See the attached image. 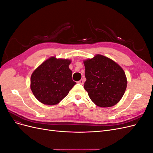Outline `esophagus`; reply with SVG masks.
I'll return each mask as SVG.
<instances>
[{
    "label": "esophagus",
    "instance_id": "obj_1",
    "mask_svg": "<svg viewBox=\"0 0 153 153\" xmlns=\"http://www.w3.org/2000/svg\"><path fill=\"white\" fill-rule=\"evenodd\" d=\"M84 79H81L80 80H79V81L78 82V84H80L83 85V84H84Z\"/></svg>",
    "mask_w": 153,
    "mask_h": 153
}]
</instances>
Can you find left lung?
Listing matches in <instances>:
<instances>
[{"mask_svg": "<svg viewBox=\"0 0 153 153\" xmlns=\"http://www.w3.org/2000/svg\"><path fill=\"white\" fill-rule=\"evenodd\" d=\"M84 89L97 106L110 107L123 96L127 87V78L119 64L102 55L97 54L84 61Z\"/></svg>", "mask_w": 153, "mask_h": 153, "instance_id": "obj_1", "label": "left lung"}]
</instances>
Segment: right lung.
<instances>
[{"instance_id": "add662e5", "label": "right lung", "mask_w": 153, "mask_h": 153, "mask_svg": "<svg viewBox=\"0 0 153 153\" xmlns=\"http://www.w3.org/2000/svg\"><path fill=\"white\" fill-rule=\"evenodd\" d=\"M71 60L52 57L32 73L30 89L36 98L47 105L59 103L69 93L76 82L69 68Z\"/></svg>"}]
</instances>
